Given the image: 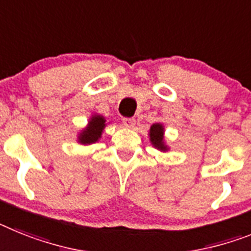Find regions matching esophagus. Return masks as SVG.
<instances>
[{
	"label": "esophagus",
	"instance_id": "esophagus-1",
	"mask_svg": "<svg viewBox=\"0 0 251 251\" xmlns=\"http://www.w3.org/2000/svg\"><path fill=\"white\" fill-rule=\"evenodd\" d=\"M124 125L126 126V127H129V129H134L136 125V120L132 119V117H130V119H124Z\"/></svg>",
	"mask_w": 251,
	"mask_h": 251
}]
</instances>
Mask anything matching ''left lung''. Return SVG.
<instances>
[{"instance_id": "1", "label": "left lung", "mask_w": 251, "mask_h": 251, "mask_svg": "<svg viewBox=\"0 0 251 251\" xmlns=\"http://www.w3.org/2000/svg\"><path fill=\"white\" fill-rule=\"evenodd\" d=\"M148 136L153 148L158 149L162 153H167L170 151V147L166 144L165 140V126H163V124H161V122L153 124L149 129Z\"/></svg>"}]
</instances>
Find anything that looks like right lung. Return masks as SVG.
<instances>
[{
    "instance_id": "right-lung-1",
    "label": "right lung",
    "mask_w": 251,
    "mask_h": 251,
    "mask_svg": "<svg viewBox=\"0 0 251 251\" xmlns=\"http://www.w3.org/2000/svg\"><path fill=\"white\" fill-rule=\"evenodd\" d=\"M108 122L106 121L104 116L100 113H93L89 117V121L85 127L80 130L76 135V142L81 145H92L102 138L103 130Z\"/></svg>"
}]
</instances>
